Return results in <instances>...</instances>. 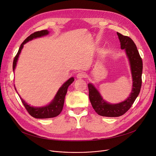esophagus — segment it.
Listing matches in <instances>:
<instances>
[{"label":"esophagus","mask_w":156,"mask_h":156,"mask_svg":"<svg viewBox=\"0 0 156 156\" xmlns=\"http://www.w3.org/2000/svg\"><path fill=\"white\" fill-rule=\"evenodd\" d=\"M76 77L78 79H81V78H83L86 77V74L83 72H81V73H79L77 74Z\"/></svg>","instance_id":"esophagus-1"}]
</instances>
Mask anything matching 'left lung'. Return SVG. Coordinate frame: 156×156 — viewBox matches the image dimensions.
Segmentation results:
<instances>
[{
  "mask_svg": "<svg viewBox=\"0 0 156 156\" xmlns=\"http://www.w3.org/2000/svg\"><path fill=\"white\" fill-rule=\"evenodd\" d=\"M121 48L124 49L129 63L132 76V90L129 97L124 101L117 104H111L103 99L101 94L95 86L88 84L89 99L95 111L102 116L118 117L123 115L128 111L140 93L142 86V74L143 63L142 58L133 41L127 36L117 32Z\"/></svg>",
  "mask_w": 156,
  "mask_h": 156,
  "instance_id": "1",
  "label": "left lung"
}]
</instances>
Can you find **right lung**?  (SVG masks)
<instances>
[{"instance_id":"right-lung-1","label":"right lung","mask_w":156,"mask_h":156,"mask_svg":"<svg viewBox=\"0 0 156 156\" xmlns=\"http://www.w3.org/2000/svg\"><path fill=\"white\" fill-rule=\"evenodd\" d=\"M49 31L47 30H44L42 31H37L30 35L29 37H28L25 40H24V42L21 44L20 45V47L19 48V51L15 56L14 61H13V64H12V69L13 71L14 72L15 68L16 67V64H17V62L19 58L20 54L21 52V50L23 48L24 45L26 43L28 42L29 41L32 40L33 39H35L37 38H40L45 35H48ZM74 79L73 77H71L69 80H68L63 85L59 88V89L57 91V94H55L53 100L47 105L45 106H42V107H34V106H31L30 104H27L25 101H24L21 96L18 94V91L16 90V88L14 85V88L16 92L18 94V95L20 97V99L23 104L24 106L25 107L26 109L28 112V113L30 114L31 116H33L35 118L38 119H45V118H54L59 115V114L62 111V108L64 106V99L65 96L66 95L68 88V87L73 82Z\"/></svg>"}]
</instances>
